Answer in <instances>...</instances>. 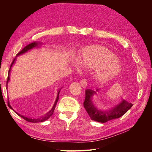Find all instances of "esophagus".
<instances>
[{
	"instance_id": "34e87169",
	"label": "esophagus",
	"mask_w": 152,
	"mask_h": 152,
	"mask_svg": "<svg viewBox=\"0 0 152 152\" xmlns=\"http://www.w3.org/2000/svg\"><path fill=\"white\" fill-rule=\"evenodd\" d=\"M80 85L82 86V87H84V88H86V87L87 86V82H86V80H82L80 82Z\"/></svg>"
}]
</instances>
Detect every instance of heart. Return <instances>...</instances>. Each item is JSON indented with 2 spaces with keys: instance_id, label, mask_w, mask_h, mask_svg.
Segmentation results:
<instances>
[{
  "instance_id": "obj_1",
  "label": "heart",
  "mask_w": 152,
  "mask_h": 152,
  "mask_svg": "<svg viewBox=\"0 0 152 152\" xmlns=\"http://www.w3.org/2000/svg\"><path fill=\"white\" fill-rule=\"evenodd\" d=\"M77 59L72 58L71 64L75 71L80 65L91 69L93 79L99 83H106L115 79L122 71L123 66L117 56L102 45H93L84 47L78 53Z\"/></svg>"
}]
</instances>
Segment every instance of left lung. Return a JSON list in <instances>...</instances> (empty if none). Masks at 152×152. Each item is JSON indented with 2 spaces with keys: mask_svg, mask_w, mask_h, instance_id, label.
Instances as JSON below:
<instances>
[{
  "mask_svg": "<svg viewBox=\"0 0 152 152\" xmlns=\"http://www.w3.org/2000/svg\"><path fill=\"white\" fill-rule=\"evenodd\" d=\"M100 90L101 88L96 89V91L86 90L84 107L91 120L101 123L107 122L110 120L120 118L132 107V104L124 99H121L119 102L108 110H103L98 107L96 105L93 98L95 95H98Z\"/></svg>",
  "mask_w": 152,
  "mask_h": 152,
  "instance_id": "8db88e82",
  "label": "left lung"
}]
</instances>
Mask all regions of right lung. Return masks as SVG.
<instances>
[{
  "instance_id": "obj_1",
  "label": "right lung",
  "mask_w": 152,
  "mask_h": 152,
  "mask_svg": "<svg viewBox=\"0 0 152 152\" xmlns=\"http://www.w3.org/2000/svg\"><path fill=\"white\" fill-rule=\"evenodd\" d=\"M42 42H32L30 44H28V45H26V46L25 48H24L23 49H22V50H21V51L18 53L17 55H16V57L14 59V60L11 64V65L10 66V70H9V73H8V77H7V85H6V89H7V86H8V82H10V73H11V68L12 66L15 65V63L16 62V58L18 56H21V55H23L25 54L26 53H28V51H30V50H32L33 49H35V48H39L40 47L42 46ZM62 87H61V88H59L58 90V94H57V97H56V101H55L54 102V104L53 105V107H52V108L50 109L49 111L46 113L45 114L43 115L40 116L39 117H37V118H34V117H26L25 115H23L18 113L16 111H15V110H14L10 104V101L8 100V106L9 107H10L11 109H12L14 112H15L17 115H18L20 116L21 117H22L23 119H25V121H28L29 122H32V123H37V122H44L45 121H47L48 119L49 118H50V117L54 113V110L55 109V107H56V105L57 104V102H58V99H59V93H60V90L61 89Z\"/></svg>"
}]
</instances>
